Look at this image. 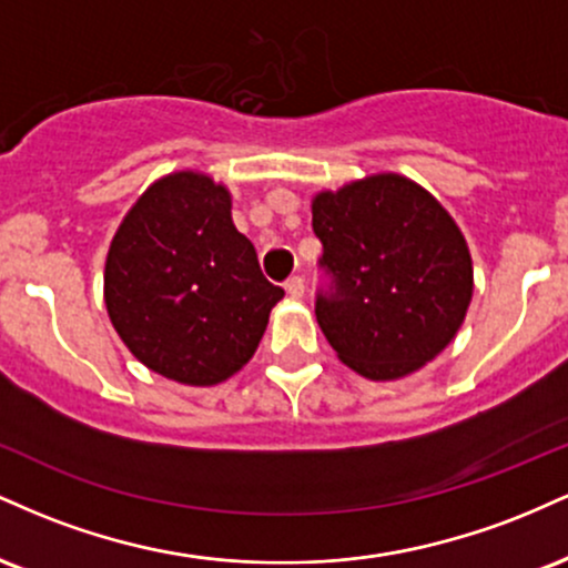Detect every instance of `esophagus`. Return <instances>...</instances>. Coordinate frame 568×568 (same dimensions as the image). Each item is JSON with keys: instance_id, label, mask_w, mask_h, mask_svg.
I'll return each instance as SVG.
<instances>
[{"instance_id": "34e87169", "label": "esophagus", "mask_w": 568, "mask_h": 568, "mask_svg": "<svg viewBox=\"0 0 568 568\" xmlns=\"http://www.w3.org/2000/svg\"><path fill=\"white\" fill-rule=\"evenodd\" d=\"M285 291H288L291 298H302L304 296V280L302 277H291L288 283H285Z\"/></svg>"}]
</instances>
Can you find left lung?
<instances>
[{
	"mask_svg": "<svg viewBox=\"0 0 568 568\" xmlns=\"http://www.w3.org/2000/svg\"><path fill=\"white\" fill-rule=\"evenodd\" d=\"M328 288L315 315L338 361L374 382L414 374L465 323L473 258L459 226L427 189L368 175L312 200Z\"/></svg>",
	"mask_w": 568,
	"mask_h": 568,
	"instance_id": "left-lung-1",
	"label": "left lung"
}]
</instances>
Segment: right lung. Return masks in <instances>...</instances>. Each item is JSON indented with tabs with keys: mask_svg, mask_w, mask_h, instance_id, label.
Wrapping results in <instances>:
<instances>
[{
	"mask_svg": "<svg viewBox=\"0 0 568 568\" xmlns=\"http://www.w3.org/2000/svg\"><path fill=\"white\" fill-rule=\"evenodd\" d=\"M283 288L232 224V197L211 175L154 181L109 245L103 298L125 347L165 379L211 387L262 342Z\"/></svg>",
	"mask_w": 568,
	"mask_h": 568,
	"instance_id": "add662e5",
	"label": "right lung"
}]
</instances>
